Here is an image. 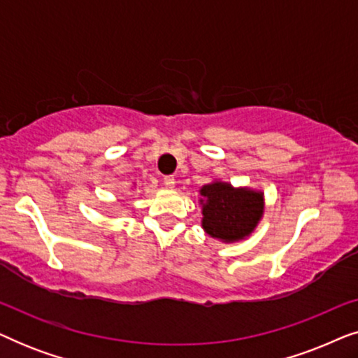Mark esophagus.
<instances>
[{
    "instance_id": "esophagus-1",
    "label": "esophagus",
    "mask_w": 358,
    "mask_h": 358,
    "mask_svg": "<svg viewBox=\"0 0 358 358\" xmlns=\"http://www.w3.org/2000/svg\"><path fill=\"white\" fill-rule=\"evenodd\" d=\"M163 184H164L166 187H168V189H173L174 185H176V179L173 178V176H164V179H163Z\"/></svg>"
}]
</instances>
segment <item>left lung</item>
<instances>
[{"instance_id": "obj_1", "label": "left lung", "mask_w": 358, "mask_h": 358, "mask_svg": "<svg viewBox=\"0 0 358 358\" xmlns=\"http://www.w3.org/2000/svg\"><path fill=\"white\" fill-rule=\"evenodd\" d=\"M203 231L224 244L251 236L264 217V192L215 179L200 187Z\"/></svg>"}]
</instances>
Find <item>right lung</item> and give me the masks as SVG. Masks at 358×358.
I'll use <instances>...</instances> for the list:
<instances>
[{
    "label": "right lung",
    "instance_id": "obj_1",
    "mask_svg": "<svg viewBox=\"0 0 358 358\" xmlns=\"http://www.w3.org/2000/svg\"><path fill=\"white\" fill-rule=\"evenodd\" d=\"M134 185H135V184H134Z\"/></svg>",
    "mask_w": 358,
    "mask_h": 358
}]
</instances>
